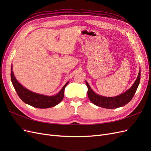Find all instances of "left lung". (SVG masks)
<instances>
[{
    "label": "left lung",
    "instance_id": "1",
    "mask_svg": "<svg viewBox=\"0 0 151 151\" xmlns=\"http://www.w3.org/2000/svg\"><path fill=\"white\" fill-rule=\"evenodd\" d=\"M140 81V70L137 79L131 88L125 91V93L121 94L115 97H105L96 94L91 89L88 82L86 81V84L88 87V96L90 101L98 106L108 109H114L125 106L129 103L131 99L133 98L139 86Z\"/></svg>",
    "mask_w": 151,
    "mask_h": 151
}]
</instances>
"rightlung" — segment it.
<instances>
[{
	"label": "right lung",
	"instance_id": "add662e5",
	"mask_svg": "<svg viewBox=\"0 0 151 151\" xmlns=\"http://www.w3.org/2000/svg\"><path fill=\"white\" fill-rule=\"evenodd\" d=\"M11 78L14 88L22 101L32 106L38 108H48L56 106L63 99L65 88L68 83V82H67L57 94L52 96H48L33 93L24 88L16 80L14 75L12 67Z\"/></svg>",
	"mask_w": 151,
	"mask_h": 151
}]
</instances>
